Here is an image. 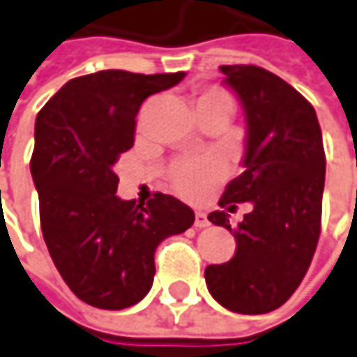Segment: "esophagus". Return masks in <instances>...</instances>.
Wrapping results in <instances>:
<instances>
[{
  "label": "esophagus",
  "instance_id": "obj_1",
  "mask_svg": "<svg viewBox=\"0 0 357 357\" xmlns=\"http://www.w3.org/2000/svg\"><path fill=\"white\" fill-rule=\"evenodd\" d=\"M195 227H197V229H205V227H209L207 213H203V211H195Z\"/></svg>",
  "mask_w": 357,
  "mask_h": 357
}]
</instances>
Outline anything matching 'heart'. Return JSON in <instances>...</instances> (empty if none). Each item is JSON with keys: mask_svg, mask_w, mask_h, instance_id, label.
<instances>
[{"mask_svg": "<svg viewBox=\"0 0 357 357\" xmlns=\"http://www.w3.org/2000/svg\"><path fill=\"white\" fill-rule=\"evenodd\" d=\"M205 105H220L232 111V97L220 87H211L197 99V109ZM219 176L220 166L213 160H183L172 168L169 179L172 188L183 197H199L211 181H215Z\"/></svg>", "mask_w": 357, "mask_h": 357, "instance_id": "1", "label": "heart"}]
</instances>
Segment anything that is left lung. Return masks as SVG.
<instances>
[{
	"label": "left lung",
	"instance_id": "left-lung-1",
	"mask_svg": "<svg viewBox=\"0 0 357 357\" xmlns=\"http://www.w3.org/2000/svg\"><path fill=\"white\" fill-rule=\"evenodd\" d=\"M246 115L244 172L219 205L252 203L236 229L227 211L209 220L234 232L236 252L205 270L213 299L242 314L275 311L299 287L321 236L326 158L312 105L285 79L260 66H220Z\"/></svg>",
	"mask_w": 357,
	"mask_h": 357
}]
</instances>
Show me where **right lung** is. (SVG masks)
Listing matches in <instances>:
<instances>
[{
	"label": "right lung",
	"instance_id": "1",
	"mask_svg": "<svg viewBox=\"0 0 357 357\" xmlns=\"http://www.w3.org/2000/svg\"><path fill=\"white\" fill-rule=\"evenodd\" d=\"M183 77L101 70L70 79L36 115L31 174L43 236L62 280L91 307L119 311L144 299L158 244L195 220L166 193L146 203L119 199L113 172L135 144L142 101Z\"/></svg>",
	"mask_w": 357,
	"mask_h": 357
}]
</instances>
